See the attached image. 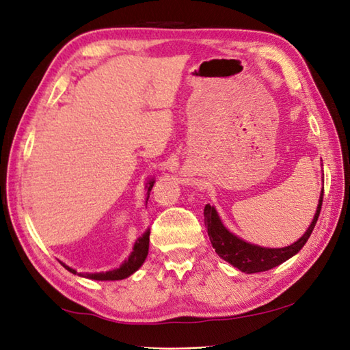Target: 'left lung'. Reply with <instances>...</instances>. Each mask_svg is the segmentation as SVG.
<instances>
[{"mask_svg":"<svg viewBox=\"0 0 350 350\" xmlns=\"http://www.w3.org/2000/svg\"><path fill=\"white\" fill-rule=\"evenodd\" d=\"M321 203L323 189L320 194L319 206H317L315 215L306 232L297 241H294V243L284 247H265L252 245L250 241H245L243 239L237 237L236 234H232L224 225L217 209L209 205V203L203 209V215H205V225L208 228L209 240H211V245L215 252H217V256L224 258L225 262L231 263L239 271L246 272V274H254V272H263L275 268V266L282 265L286 260L294 257L301 250L310 237V234H312L317 220H319Z\"/></svg>","mask_w":350,"mask_h":350,"instance_id":"8db88e82","label":"left lung"}]
</instances>
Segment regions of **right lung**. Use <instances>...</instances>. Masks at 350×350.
Instances as JSON below:
<instances>
[{
  "mask_svg": "<svg viewBox=\"0 0 350 350\" xmlns=\"http://www.w3.org/2000/svg\"><path fill=\"white\" fill-rule=\"evenodd\" d=\"M154 182H156L154 179H150L147 182V185H145V188H147V202H148L150 191H151V188H153ZM148 245H150V230L145 231L142 236L136 240V243H135V246H133V251L129 256V258L124 260V263L120 265L119 268L111 269V271H105V272H93V274L87 272V274H79V275L85 277V278H92V280H99V282L124 280V278L130 277L131 274H135V272L144 265L145 258H147V256H148ZM61 265L64 266L67 271L72 272V274H76V271L73 268H70V266L64 265L62 262H61Z\"/></svg>",
  "mask_w": 350,
  "mask_h": 350,
  "instance_id": "add662e5",
  "label": "right lung"
}]
</instances>
